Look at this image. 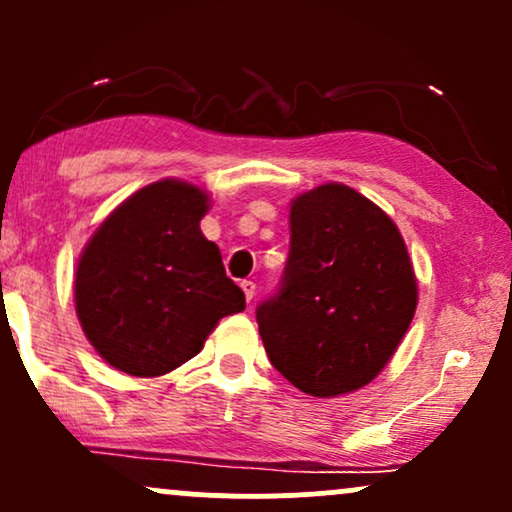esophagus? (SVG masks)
Instances as JSON below:
<instances>
[{"mask_svg":"<svg viewBox=\"0 0 512 512\" xmlns=\"http://www.w3.org/2000/svg\"><path fill=\"white\" fill-rule=\"evenodd\" d=\"M240 289H243V293H245V301H252V296H255V281H250V279H245V281H240Z\"/></svg>","mask_w":512,"mask_h":512,"instance_id":"obj_1","label":"esophagus"}]
</instances>
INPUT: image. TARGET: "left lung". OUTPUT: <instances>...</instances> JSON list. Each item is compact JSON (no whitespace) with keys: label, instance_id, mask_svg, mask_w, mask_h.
<instances>
[{"label":"left lung","instance_id":"obj_1","mask_svg":"<svg viewBox=\"0 0 512 512\" xmlns=\"http://www.w3.org/2000/svg\"><path fill=\"white\" fill-rule=\"evenodd\" d=\"M276 296L257 305L272 366L305 395L337 397L387 366L416 310L414 267L395 221L339 182L291 204Z\"/></svg>","mask_w":512,"mask_h":512}]
</instances>
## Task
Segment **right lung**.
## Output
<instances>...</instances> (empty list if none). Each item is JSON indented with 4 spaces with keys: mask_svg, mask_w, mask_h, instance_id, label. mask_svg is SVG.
<instances>
[{
    "mask_svg": "<svg viewBox=\"0 0 512 512\" xmlns=\"http://www.w3.org/2000/svg\"><path fill=\"white\" fill-rule=\"evenodd\" d=\"M209 195L182 180L134 192L101 223L76 264V315L93 349L137 378L202 351L221 317L245 310L199 221Z\"/></svg>",
    "mask_w": 512,
    "mask_h": 512,
    "instance_id": "1",
    "label": "right lung"
}]
</instances>
